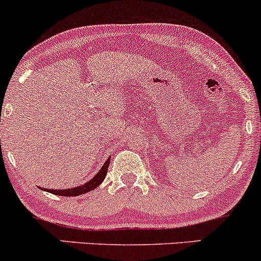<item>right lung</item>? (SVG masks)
<instances>
[{"mask_svg": "<svg viewBox=\"0 0 261 261\" xmlns=\"http://www.w3.org/2000/svg\"><path fill=\"white\" fill-rule=\"evenodd\" d=\"M110 165V157L107 160V162L102 165V167L100 168V171L96 173V176L94 178H91L90 181L84 183L83 186H78L75 188H69V190H47L49 193L56 194V196H65V197H74V196H80L83 193H87L89 191H93L94 188H96L98 186L104 181L105 176L108 173V167Z\"/></svg>", "mask_w": 261, "mask_h": 261, "instance_id": "obj_1", "label": "right lung"}]
</instances>
